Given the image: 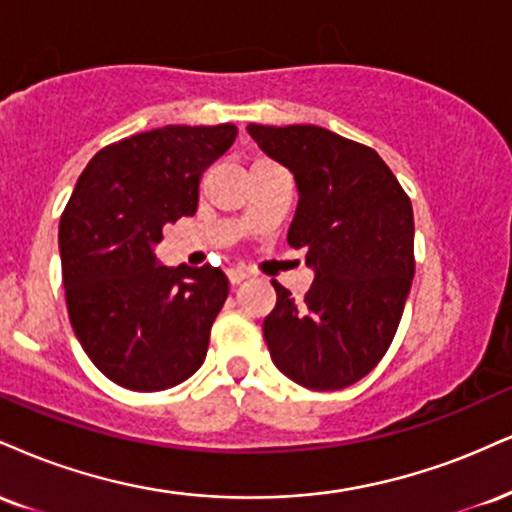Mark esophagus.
<instances>
[{"mask_svg": "<svg viewBox=\"0 0 512 512\" xmlns=\"http://www.w3.org/2000/svg\"><path fill=\"white\" fill-rule=\"evenodd\" d=\"M226 276H229L231 286H238V283L248 279L250 274H248V269H243V267H233V269H229V272H226Z\"/></svg>", "mask_w": 512, "mask_h": 512, "instance_id": "obj_1", "label": "esophagus"}]
</instances>
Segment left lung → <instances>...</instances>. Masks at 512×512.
<instances>
[{"mask_svg": "<svg viewBox=\"0 0 512 512\" xmlns=\"http://www.w3.org/2000/svg\"><path fill=\"white\" fill-rule=\"evenodd\" d=\"M248 133L295 178L288 245L315 272L305 300L272 281L264 341L295 384L346 389L379 365L403 317L415 276L410 197L372 147L326 128L250 123Z\"/></svg>", "mask_w": 512, "mask_h": 512, "instance_id": "left-lung-1", "label": "left lung"}]
</instances>
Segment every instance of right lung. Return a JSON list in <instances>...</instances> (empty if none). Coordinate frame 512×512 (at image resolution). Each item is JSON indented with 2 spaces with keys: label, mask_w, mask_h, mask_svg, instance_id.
Listing matches in <instances>:
<instances>
[{
  "label": "right lung",
  "mask_w": 512,
  "mask_h": 512,
  "mask_svg": "<svg viewBox=\"0 0 512 512\" xmlns=\"http://www.w3.org/2000/svg\"><path fill=\"white\" fill-rule=\"evenodd\" d=\"M233 123L164 126L102 147L59 221L61 276L76 338L107 379L164 391L205 362L229 295L219 267H164L166 224L193 217L200 178L236 140Z\"/></svg>",
  "instance_id": "right-lung-1"
}]
</instances>
